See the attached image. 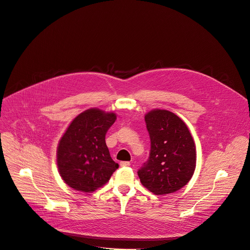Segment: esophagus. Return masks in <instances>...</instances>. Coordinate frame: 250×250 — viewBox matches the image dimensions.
<instances>
[{
  "instance_id": "34e87169",
  "label": "esophagus",
  "mask_w": 250,
  "mask_h": 250,
  "mask_svg": "<svg viewBox=\"0 0 250 250\" xmlns=\"http://www.w3.org/2000/svg\"><path fill=\"white\" fill-rule=\"evenodd\" d=\"M120 165H121L122 167H127V166H130V162H128V161H123V162L120 163Z\"/></svg>"
}]
</instances>
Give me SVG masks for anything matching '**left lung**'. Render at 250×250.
Wrapping results in <instances>:
<instances>
[{
    "label": "left lung",
    "mask_w": 250,
    "mask_h": 250,
    "mask_svg": "<svg viewBox=\"0 0 250 250\" xmlns=\"http://www.w3.org/2000/svg\"><path fill=\"white\" fill-rule=\"evenodd\" d=\"M150 138L146 162L138 169L141 184L155 195H166L184 187L196 168V148L185 123L165 110L146 116Z\"/></svg>",
    "instance_id": "left-lung-1"
}]
</instances>
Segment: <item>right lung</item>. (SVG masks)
Segmentation results:
<instances>
[{"instance_id": "1", "label": "right lung", "mask_w": 250, "mask_h": 250, "mask_svg": "<svg viewBox=\"0 0 250 250\" xmlns=\"http://www.w3.org/2000/svg\"><path fill=\"white\" fill-rule=\"evenodd\" d=\"M116 119L114 113L91 109L70 124L57 148L58 170L69 187L93 192L108 182L119 168L104 140Z\"/></svg>"}]
</instances>
